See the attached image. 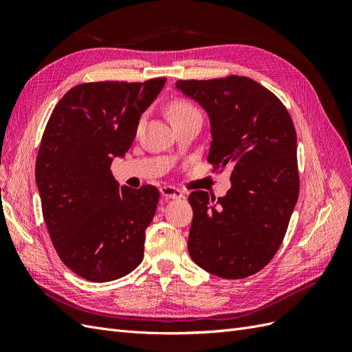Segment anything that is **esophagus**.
Returning <instances> with one entry per match:
<instances>
[{"mask_svg": "<svg viewBox=\"0 0 352 352\" xmlns=\"http://www.w3.org/2000/svg\"><path fill=\"white\" fill-rule=\"evenodd\" d=\"M160 192L166 199H180L184 198V192L175 186H162L160 188Z\"/></svg>", "mask_w": 352, "mask_h": 352, "instance_id": "1", "label": "esophagus"}]
</instances>
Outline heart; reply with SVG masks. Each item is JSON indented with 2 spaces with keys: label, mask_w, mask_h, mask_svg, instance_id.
<instances>
[{
  "label": "heart",
  "mask_w": 352,
  "mask_h": 352,
  "mask_svg": "<svg viewBox=\"0 0 352 352\" xmlns=\"http://www.w3.org/2000/svg\"><path fill=\"white\" fill-rule=\"evenodd\" d=\"M167 111H168L170 120L172 122H176L179 119H185V117H188V116L199 114L194 105L185 100H175L173 102H170Z\"/></svg>",
  "instance_id": "b5f03b06"
}]
</instances>
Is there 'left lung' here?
Returning <instances> with one entry per match:
<instances>
[{
    "instance_id": "8db88e82",
    "label": "left lung",
    "mask_w": 352,
    "mask_h": 352,
    "mask_svg": "<svg viewBox=\"0 0 352 352\" xmlns=\"http://www.w3.org/2000/svg\"><path fill=\"white\" fill-rule=\"evenodd\" d=\"M176 88L208 114V163L232 172L225 197L189 195V255L219 278H248L278 252L300 194L292 119L274 94L245 76L177 80Z\"/></svg>"
}]
</instances>
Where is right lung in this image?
<instances>
[{"mask_svg":"<svg viewBox=\"0 0 352 352\" xmlns=\"http://www.w3.org/2000/svg\"><path fill=\"white\" fill-rule=\"evenodd\" d=\"M164 83L76 85L47 123L35 167L42 216L60 260L83 279L116 280L144 258L160 192L153 185L120 186L110 166L131 148Z\"/></svg>","mask_w":352,"mask_h":352,"instance_id":"1","label":"right lung"}]
</instances>
